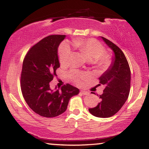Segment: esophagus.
<instances>
[{"label": "esophagus", "instance_id": "34e87169", "mask_svg": "<svg viewBox=\"0 0 149 149\" xmlns=\"http://www.w3.org/2000/svg\"><path fill=\"white\" fill-rule=\"evenodd\" d=\"M81 93H82L83 95H88L89 94V92L88 91H85V90H81Z\"/></svg>", "mask_w": 149, "mask_h": 149}]
</instances>
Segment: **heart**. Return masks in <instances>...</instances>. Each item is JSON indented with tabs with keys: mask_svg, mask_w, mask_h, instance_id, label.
<instances>
[{
	"mask_svg": "<svg viewBox=\"0 0 149 149\" xmlns=\"http://www.w3.org/2000/svg\"><path fill=\"white\" fill-rule=\"evenodd\" d=\"M73 46L77 49L81 54L86 57L89 61L93 60L94 64L97 67L104 68L109 66L111 62V59L108 55L103 54L104 49L98 41L94 39H79L74 40L72 42ZM72 54L70 47L66 42L62 44L59 49V60L62 65L68 64L69 58ZM73 77L75 81L79 83L81 79L84 78L85 75L77 72H72Z\"/></svg>",
	"mask_w": 149,
	"mask_h": 149,
	"instance_id": "obj_1",
	"label": "heart"
}]
</instances>
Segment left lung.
<instances>
[{
  "instance_id": "left-lung-1",
  "label": "left lung",
  "mask_w": 149,
  "mask_h": 149,
  "mask_svg": "<svg viewBox=\"0 0 149 149\" xmlns=\"http://www.w3.org/2000/svg\"><path fill=\"white\" fill-rule=\"evenodd\" d=\"M100 37L113 51L114 56L109 68L99 78L100 83L105 86L103 93L100 95V102L95 107L89 109V111L95 117L108 118L117 113L127 100L131 72L127 59L120 48L106 38Z\"/></svg>"
}]
</instances>
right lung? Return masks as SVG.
I'll list each match as a JSON object with an SVG mask.
<instances>
[{"label":"right lung","instance_id":"add662e5","mask_svg":"<svg viewBox=\"0 0 149 149\" xmlns=\"http://www.w3.org/2000/svg\"><path fill=\"white\" fill-rule=\"evenodd\" d=\"M66 35H50L32 47L24 58L21 74L22 95L30 109L44 117L66 111L69 100L79 89L70 84L51 89L50 82L60 66L58 47Z\"/></svg>","mask_w":149,"mask_h":149}]
</instances>
